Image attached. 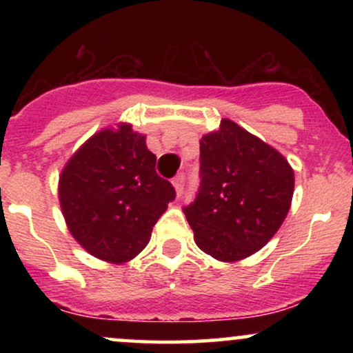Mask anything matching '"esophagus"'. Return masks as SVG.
Instances as JSON below:
<instances>
[{"mask_svg":"<svg viewBox=\"0 0 353 353\" xmlns=\"http://www.w3.org/2000/svg\"><path fill=\"white\" fill-rule=\"evenodd\" d=\"M184 182H185L184 174H177V176L172 179V185H174V189H176L177 197H179L182 194V190H184Z\"/></svg>","mask_w":353,"mask_h":353,"instance_id":"obj_1","label":"esophagus"}]
</instances>
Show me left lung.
Returning <instances> with one entry per match:
<instances>
[{
    "label": "left lung",
    "mask_w": 353,
    "mask_h": 353,
    "mask_svg": "<svg viewBox=\"0 0 353 353\" xmlns=\"http://www.w3.org/2000/svg\"><path fill=\"white\" fill-rule=\"evenodd\" d=\"M201 190L184 209L194 241L221 262L261 250L285 221L294 169L277 149L230 119L201 137Z\"/></svg>",
    "instance_id": "left-lung-1"
}]
</instances>
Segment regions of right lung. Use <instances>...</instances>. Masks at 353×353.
<instances>
[{
    "instance_id": "obj_1",
    "label": "right lung",
    "mask_w": 353,
    "mask_h": 353,
    "mask_svg": "<svg viewBox=\"0 0 353 353\" xmlns=\"http://www.w3.org/2000/svg\"><path fill=\"white\" fill-rule=\"evenodd\" d=\"M58 197L76 242L99 261L124 264L149 244L176 190L157 176L145 136L117 123L70 157L59 174Z\"/></svg>"
}]
</instances>
